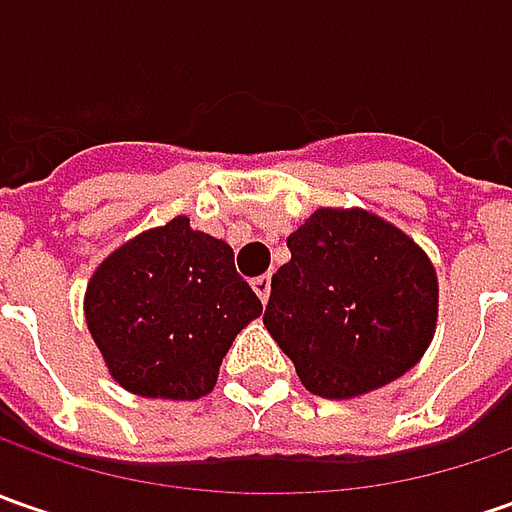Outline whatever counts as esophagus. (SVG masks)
Masks as SVG:
<instances>
[{
  "instance_id": "obj_1",
  "label": "esophagus",
  "mask_w": 512,
  "mask_h": 512,
  "mask_svg": "<svg viewBox=\"0 0 512 512\" xmlns=\"http://www.w3.org/2000/svg\"><path fill=\"white\" fill-rule=\"evenodd\" d=\"M253 293L262 299V305H267V299H270V276H259V279H253Z\"/></svg>"
}]
</instances>
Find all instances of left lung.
<instances>
[{"label":"left lung","instance_id":"8db88e82","mask_svg":"<svg viewBox=\"0 0 512 512\" xmlns=\"http://www.w3.org/2000/svg\"><path fill=\"white\" fill-rule=\"evenodd\" d=\"M287 247L262 322L313 396L359 399L422 359L439 279L404 230L362 207H319Z\"/></svg>","mask_w":512,"mask_h":512}]
</instances>
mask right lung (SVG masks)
<instances>
[{
	"label": "right lung",
	"mask_w": 512,
	"mask_h": 512,
	"mask_svg": "<svg viewBox=\"0 0 512 512\" xmlns=\"http://www.w3.org/2000/svg\"><path fill=\"white\" fill-rule=\"evenodd\" d=\"M259 313L233 247L193 230L187 216L116 247L85 290V322L110 379L145 399L207 396L233 339Z\"/></svg>",
	"instance_id": "right-lung-1"
}]
</instances>
